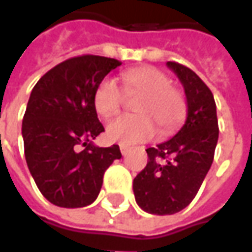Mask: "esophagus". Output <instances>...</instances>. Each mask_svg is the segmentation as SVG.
I'll use <instances>...</instances> for the list:
<instances>
[{
	"label": "esophagus",
	"instance_id": "obj_1",
	"mask_svg": "<svg viewBox=\"0 0 252 252\" xmlns=\"http://www.w3.org/2000/svg\"><path fill=\"white\" fill-rule=\"evenodd\" d=\"M120 151H121V153L126 156V153H128V151H129V146H128V145H124V143H121V145H120Z\"/></svg>",
	"mask_w": 252,
	"mask_h": 252
}]
</instances>
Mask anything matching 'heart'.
I'll use <instances>...</instances> for the list:
<instances>
[{
    "label": "heart",
    "instance_id": "1",
    "mask_svg": "<svg viewBox=\"0 0 252 252\" xmlns=\"http://www.w3.org/2000/svg\"><path fill=\"white\" fill-rule=\"evenodd\" d=\"M128 96H139L135 111L139 114L121 116L107 126V136L114 142L136 143L151 139L156 128L167 135L177 128L187 113V101L183 92L171 86V81L160 69L143 66L121 75ZM93 103L100 116H116L126 103L123 88L113 78H106L97 85Z\"/></svg>",
    "mask_w": 252,
    "mask_h": 252
}]
</instances>
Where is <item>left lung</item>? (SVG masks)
<instances>
[{
  "label": "left lung",
  "mask_w": 252,
  "mask_h": 252,
  "mask_svg": "<svg viewBox=\"0 0 252 252\" xmlns=\"http://www.w3.org/2000/svg\"><path fill=\"white\" fill-rule=\"evenodd\" d=\"M187 96L186 124L171 139L148 148V164L134 178L136 204L145 212L173 215L195 198L211 169L219 138L211 89L188 66L169 61Z\"/></svg>",
  "instance_id": "1"
}]
</instances>
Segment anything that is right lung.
Listing matches in <instances>:
<instances>
[{"label":"right lung","instance_id":"right-lung-1","mask_svg":"<svg viewBox=\"0 0 252 252\" xmlns=\"http://www.w3.org/2000/svg\"><path fill=\"white\" fill-rule=\"evenodd\" d=\"M120 65L107 57H74L51 68L32 91L22 121L25 158L51 204L82 208L94 202L104 171L121 158L118 145L99 148L91 141L104 131L94 91Z\"/></svg>","mask_w":252,"mask_h":252}]
</instances>
